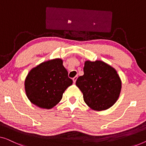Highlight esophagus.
I'll use <instances>...</instances> for the list:
<instances>
[{"label": "esophagus", "mask_w": 146, "mask_h": 146, "mask_svg": "<svg viewBox=\"0 0 146 146\" xmlns=\"http://www.w3.org/2000/svg\"><path fill=\"white\" fill-rule=\"evenodd\" d=\"M77 78H78V76H76L74 77V78H72V80H73V82H74V83H76V80H77Z\"/></svg>", "instance_id": "1"}]
</instances>
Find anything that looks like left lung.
<instances>
[{"label": "left lung", "instance_id": "1", "mask_svg": "<svg viewBox=\"0 0 146 146\" xmlns=\"http://www.w3.org/2000/svg\"><path fill=\"white\" fill-rule=\"evenodd\" d=\"M84 75L76 85L83 94L84 100L94 111L111 107L119 98L122 82L116 70L101 60H86Z\"/></svg>", "mask_w": 146, "mask_h": 146}]
</instances>
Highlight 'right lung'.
I'll return each mask as SVG.
<instances>
[{
    "mask_svg": "<svg viewBox=\"0 0 146 146\" xmlns=\"http://www.w3.org/2000/svg\"><path fill=\"white\" fill-rule=\"evenodd\" d=\"M60 58L43 62L29 71L25 80V91L31 103L50 109L60 102L63 93L72 84Z\"/></svg>",
    "mask_w": 146,
    "mask_h": 146,
    "instance_id": "right-lung-1",
    "label": "right lung"
}]
</instances>
